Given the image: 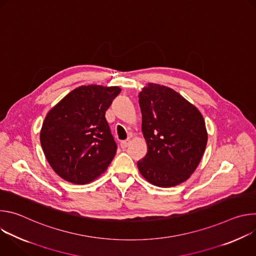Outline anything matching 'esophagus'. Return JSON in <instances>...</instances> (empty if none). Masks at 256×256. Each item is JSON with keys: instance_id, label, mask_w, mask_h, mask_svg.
Returning <instances> with one entry per match:
<instances>
[{"instance_id": "obj_1", "label": "esophagus", "mask_w": 256, "mask_h": 256, "mask_svg": "<svg viewBox=\"0 0 256 256\" xmlns=\"http://www.w3.org/2000/svg\"><path fill=\"white\" fill-rule=\"evenodd\" d=\"M130 140H122V142H120V147H122V149H126V148H128V146L130 144Z\"/></svg>"}]
</instances>
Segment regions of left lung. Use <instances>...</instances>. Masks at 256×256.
<instances>
[{
    "mask_svg": "<svg viewBox=\"0 0 256 256\" xmlns=\"http://www.w3.org/2000/svg\"><path fill=\"white\" fill-rule=\"evenodd\" d=\"M142 132L148 153L138 162L151 184L172 188L186 181L198 168L208 142L198 109L170 87L148 83L138 95Z\"/></svg>",
    "mask_w": 256,
    "mask_h": 256,
    "instance_id": "left-lung-1",
    "label": "left lung"
}]
</instances>
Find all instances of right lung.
Masks as SVG:
<instances>
[{
    "label": "right lung",
    "mask_w": 256,
    "mask_h": 256,
    "mask_svg": "<svg viewBox=\"0 0 256 256\" xmlns=\"http://www.w3.org/2000/svg\"><path fill=\"white\" fill-rule=\"evenodd\" d=\"M120 91L118 86H80L48 112L40 144L48 162L66 181L90 184L112 163L116 144L105 112Z\"/></svg>",
    "instance_id": "right-lung-1"
}]
</instances>
